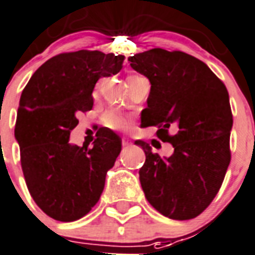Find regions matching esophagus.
I'll return each instance as SVG.
<instances>
[{"label":"esophagus","instance_id":"34e87169","mask_svg":"<svg viewBox=\"0 0 255 255\" xmlns=\"http://www.w3.org/2000/svg\"><path fill=\"white\" fill-rule=\"evenodd\" d=\"M130 144H131V142H130L129 139H126V138H122V146H124V147H129Z\"/></svg>","mask_w":255,"mask_h":255}]
</instances>
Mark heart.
Returning a JSON list of instances; mask_svg holds the SVG:
<instances>
[{
  "label": "heart",
  "mask_w": 255,
  "mask_h": 255,
  "mask_svg": "<svg viewBox=\"0 0 255 255\" xmlns=\"http://www.w3.org/2000/svg\"><path fill=\"white\" fill-rule=\"evenodd\" d=\"M131 77H137L135 75L133 76H129L128 79H131ZM130 117L125 113L118 111H108L105 115L103 116V124L107 128L112 130H117V131H125L130 128Z\"/></svg>",
  "instance_id": "obj_1"
}]
</instances>
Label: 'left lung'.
I'll use <instances>...</instances> for the list:
<instances>
[{"instance_id":"8db88e82","label":"left lung","mask_w":255,"mask_h":255,"mask_svg":"<svg viewBox=\"0 0 255 255\" xmlns=\"http://www.w3.org/2000/svg\"><path fill=\"white\" fill-rule=\"evenodd\" d=\"M129 62L151 83L140 125L158 126L156 137L174 147L172 155L160 158L148 143L135 142L146 154L139 170L144 196L168 219H195L216 197L231 163L227 87L205 63L182 51L152 48Z\"/></svg>"}]
</instances>
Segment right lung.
<instances>
[{
	"label": "right lung",
	"instance_id": "obj_1",
	"mask_svg": "<svg viewBox=\"0 0 255 255\" xmlns=\"http://www.w3.org/2000/svg\"><path fill=\"white\" fill-rule=\"evenodd\" d=\"M124 59L101 51L63 52L42 64L24 87L14 135L28 192L51 219H81L103 193L121 138L101 129L91 148L68 139L79 115L92 109L97 80L120 72Z\"/></svg>",
	"mask_w": 255,
	"mask_h": 255
}]
</instances>
